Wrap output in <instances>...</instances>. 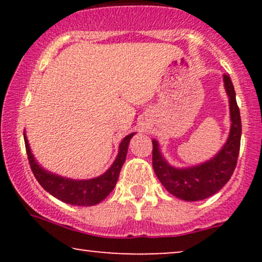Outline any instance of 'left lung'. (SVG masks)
<instances>
[{
  "label": "left lung",
  "mask_w": 262,
  "mask_h": 262,
  "mask_svg": "<svg viewBox=\"0 0 262 262\" xmlns=\"http://www.w3.org/2000/svg\"><path fill=\"white\" fill-rule=\"evenodd\" d=\"M224 88L229 98L230 132L227 142L213 157L191 167L178 168L168 163L156 139H152V167L161 184L170 194L186 202H196L217 193L234 173L241 144V116L236 102L231 78L223 75Z\"/></svg>",
  "instance_id": "1"
}]
</instances>
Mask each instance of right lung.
Returning a JSON list of instances; mask_svg holds the SVG:
<instances>
[{
	"instance_id": "add662e5",
	"label": "right lung",
	"mask_w": 262,
	"mask_h": 262,
	"mask_svg": "<svg viewBox=\"0 0 262 262\" xmlns=\"http://www.w3.org/2000/svg\"><path fill=\"white\" fill-rule=\"evenodd\" d=\"M134 135H136V132H132L121 139L116 160L105 173L96 178L87 179V180L66 178L45 169L34 159L26 132H24V139L31 169L33 171L35 179L46 192L64 203L71 204V205L93 206L102 202L116 187L121 167L126 159L128 144H130Z\"/></svg>"
}]
</instances>
